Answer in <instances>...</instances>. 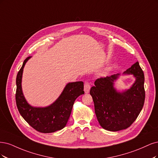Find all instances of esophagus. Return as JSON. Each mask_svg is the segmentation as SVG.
Here are the masks:
<instances>
[{
    "instance_id": "obj_1",
    "label": "esophagus",
    "mask_w": 158,
    "mask_h": 158,
    "mask_svg": "<svg viewBox=\"0 0 158 158\" xmlns=\"http://www.w3.org/2000/svg\"><path fill=\"white\" fill-rule=\"evenodd\" d=\"M90 85L89 84V82H87V81H85V85H84V91L85 93H89V91H90Z\"/></svg>"
}]
</instances>
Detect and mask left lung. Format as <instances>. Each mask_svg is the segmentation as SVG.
Segmentation results:
<instances>
[{"label":"left lung","mask_w":158,"mask_h":158,"mask_svg":"<svg viewBox=\"0 0 158 158\" xmlns=\"http://www.w3.org/2000/svg\"><path fill=\"white\" fill-rule=\"evenodd\" d=\"M133 75L135 81L129 89L118 90L115 83L120 73L96 79L91 87L96 118L100 126L110 131H118L130 127L143 108L145 91L144 75L139 62L123 73Z\"/></svg>","instance_id":"1"}]
</instances>
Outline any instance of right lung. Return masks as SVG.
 I'll use <instances>...</instances> for the list:
<instances>
[{"label": "right lung", "mask_w": 158, "mask_h": 158, "mask_svg": "<svg viewBox=\"0 0 158 158\" xmlns=\"http://www.w3.org/2000/svg\"><path fill=\"white\" fill-rule=\"evenodd\" d=\"M31 58L29 56L24 60L17 75L16 105L20 115L33 129L43 133H54L62 129L67 124L75 100L85 93L83 82L67 83L58 98L49 106L36 107L30 105L23 93L22 82L25 65Z\"/></svg>", "instance_id": "1"}]
</instances>
